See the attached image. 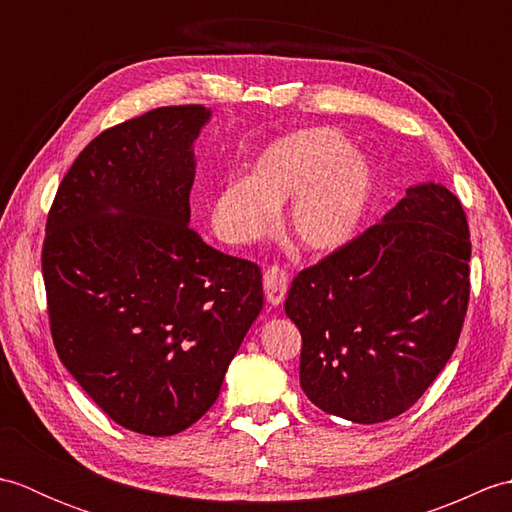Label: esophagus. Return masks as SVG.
Here are the masks:
<instances>
[{
  "label": "esophagus",
  "instance_id": "1",
  "mask_svg": "<svg viewBox=\"0 0 512 512\" xmlns=\"http://www.w3.org/2000/svg\"><path fill=\"white\" fill-rule=\"evenodd\" d=\"M264 292L266 301L270 306H279L284 303L286 292H288V273L279 266H270L264 273Z\"/></svg>",
  "mask_w": 512,
  "mask_h": 512
}]
</instances>
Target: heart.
I'll return each instance as SVG.
<instances>
[{
  "mask_svg": "<svg viewBox=\"0 0 512 512\" xmlns=\"http://www.w3.org/2000/svg\"><path fill=\"white\" fill-rule=\"evenodd\" d=\"M374 193V171L334 127H308L273 140L248 178L224 182L211 200V224L226 244L264 237L288 200L284 233L295 248L325 255L356 235Z\"/></svg>",
  "mask_w": 512,
  "mask_h": 512,
  "instance_id": "heart-1",
  "label": "heart"
}]
</instances>
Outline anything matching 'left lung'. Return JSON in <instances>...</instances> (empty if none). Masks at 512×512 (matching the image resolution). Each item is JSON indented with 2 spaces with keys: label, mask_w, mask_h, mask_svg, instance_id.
Masks as SVG:
<instances>
[{
  "label": "left lung",
  "mask_w": 512,
  "mask_h": 512,
  "mask_svg": "<svg viewBox=\"0 0 512 512\" xmlns=\"http://www.w3.org/2000/svg\"><path fill=\"white\" fill-rule=\"evenodd\" d=\"M471 237L460 200L409 187L380 224L292 279L301 389L358 424L400 416L458 345L469 306Z\"/></svg>",
  "instance_id": "left-lung-1"
}]
</instances>
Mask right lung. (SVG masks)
Returning a JSON list of instances; mask_svg holds the SVG:
<instances>
[{
	"instance_id": "right-lung-1",
	"label": "right lung",
	"mask_w": 512,
	"mask_h": 512,
	"mask_svg": "<svg viewBox=\"0 0 512 512\" xmlns=\"http://www.w3.org/2000/svg\"><path fill=\"white\" fill-rule=\"evenodd\" d=\"M204 105L105 129L65 173L41 268L52 341L121 427L173 436L198 422L264 306L262 270L189 226Z\"/></svg>"
}]
</instances>
